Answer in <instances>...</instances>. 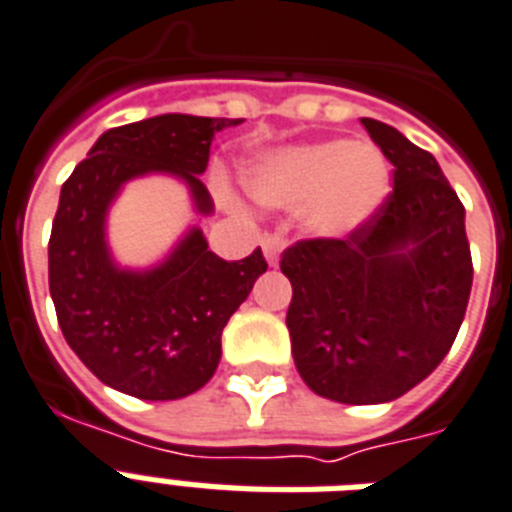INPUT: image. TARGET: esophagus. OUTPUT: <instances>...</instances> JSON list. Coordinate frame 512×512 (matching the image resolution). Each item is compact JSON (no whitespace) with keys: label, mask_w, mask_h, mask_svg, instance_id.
Returning <instances> with one entry per match:
<instances>
[{"label":"esophagus","mask_w":512,"mask_h":512,"mask_svg":"<svg viewBox=\"0 0 512 512\" xmlns=\"http://www.w3.org/2000/svg\"><path fill=\"white\" fill-rule=\"evenodd\" d=\"M260 244H263L265 260L270 265H278V257H281V247H284V236L281 234H263L260 236Z\"/></svg>","instance_id":"34e87169"}]
</instances>
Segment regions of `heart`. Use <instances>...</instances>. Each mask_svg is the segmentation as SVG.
I'll return each instance as SVG.
<instances>
[{
  "instance_id": "b5f03b06",
  "label": "heart",
  "mask_w": 512,
  "mask_h": 512,
  "mask_svg": "<svg viewBox=\"0 0 512 512\" xmlns=\"http://www.w3.org/2000/svg\"><path fill=\"white\" fill-rule=\"evenodd\" d=\"M244 186L263 205L305 202V220L315 234L344 236L384 202L389 168L371 144L318 141L263 155L244 170Z\"/></svg>"
}]
</instances>
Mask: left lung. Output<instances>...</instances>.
Masks as SVG:
<instances>
[{
	"label": "left lung",
	"instance_id": "left-lung-1",
	"mask_svg": "<svg viewBox=\"0 0 512 512\" xmlns=\"http://www.w3.org/2000/svg\"><path fill=\"white\" fill-rule=\"evenodd\" d=\"M394 165L392 191L344 239L284 249L286 326L299 376L344 405L410 392L442 363L465 318L473 263L465 207L439 162L381 120H360Z\"/></svg>",
	"mask_w": 512,
	"mask_h": 512
}]
</instances>
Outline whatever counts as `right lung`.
Wrapping results in <instances>:
<instances>
[{"label":"right lung","mask_w":512,"mask_h":512,"mask_svg":"<svg viewBox=\"0 0 512 512\" xmlns=\"http://www.w3.org/2000/svg\"><path fill=\"white\" fill-rule=\"evenodd\" d=\"M242 120L157 115L110 128L62 184L49 236V294L70 350L102 384L139 400H181L213 378L220 334L268 270L260 247L228 263L199 228L152 270H120L105 242L107 207L144 173L184 178L199 213L213 199L199 181L215 131Z\"/></svg>","instance_id":"1"}]
</instances>
